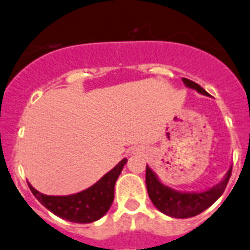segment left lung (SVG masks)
Here are the masks:
<instances>
[{
    "instance_id": "obj_1",
    "label": "left lung",
    "mask_w": 250,
    "mask_h": 250,
    "mask_svg": "<svg viewBox=\"0 0 250 250\" xmlns=\"http://www.w3.org/2000/svg\"><path fill=\"white\" fill-rule=\"evenodd\" d=\"M182 82L187 88L193 89L202 95L209 96V94L200 85L187 78H182ZM232 166L226 172L221 182L210 187L208 189L200 192H182L166 186L160 181L157 174L146 165V189L150 200L156 207L157 210L167 216L176 217V219H187L200 214L208 208L211 207L217 199L222 195L226 188L229 179L231 177Z\"/></svg>"
}]
</instances>
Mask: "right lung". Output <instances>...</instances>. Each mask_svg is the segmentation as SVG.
Masks as SVG:
<instances>
[{"instance_id": "obj_1", "label": "right lung", "mask_w": 250, "mask_h": 250, "mask_svg": "<svg viewBox=\"0 0 250 250\" xmlns=\"http://www.w3.org/2000/svg\"><path fill=\"white\" fill-rule=\"evenodd\" d=\"M125 164L127 159H123L95 184L76 194L46 195L28 184L34 197L56 216L77 224H90L101 219L112 205L116 181Z\"/></svg>"}]
</instances>
